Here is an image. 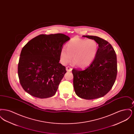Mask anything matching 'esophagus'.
I'll return each instance as SVG.
<instances>
[{
	"label": "esophagus",
	"instance_id": "34e87169",
	"mask_svg": "<svg viewBox=\"0 0 134 134\" xmlns=\"http://www.w3.org/2000/svg\"><path fill=\"white\" fill-rule=\"evenodd\" d=\"M66 71H68V72H70V71H71L72 70V69L71 67H69V66L66 67Z\"/></svg>",
	"mask_w": 134,
	"mask_h": 134
}]
</instances>
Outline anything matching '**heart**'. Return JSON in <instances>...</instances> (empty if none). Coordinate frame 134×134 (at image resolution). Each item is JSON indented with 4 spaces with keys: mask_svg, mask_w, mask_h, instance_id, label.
<instances>
[{
    "mask_svg": "<svg viewBox=\"0 0 134 134\" xmlns=\"http://www.w3.org/2000/svg\"><path fill=\"white\" fill-rule=\"evenodd\" d=\"M66 50L62 49L60 53V61L65 65L71 60L79 68L87 67L94 60L98 50V44L93 39L72 38L66 45Z\"/></svg>",
    "mask_w": 134,
    "mask_h": 134,
    "instance_id": "obj_1",
    "label": "heart"
}]
</instances>
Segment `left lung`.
Instances as JSON below:
<instances>
[{
    "mask_svg": "<svg viewBox=\"0 0 134 134\" xmlns=\"http://www.w3.org/2000/svg\"><path fill=\"white\" fill-rule=\"evenodd\" d=\"M94 40L98 50L93 61L83 69H73V86L78 97L93 99L107 94L116 78L117 60L115 50L108 41L98 37L83 36Z\"/></svg>",
    "mask_w": 134,
    "mask_h": 134,
    "instance_id": "left-lung-1",
    "label": "left lung"
}]
</instances>
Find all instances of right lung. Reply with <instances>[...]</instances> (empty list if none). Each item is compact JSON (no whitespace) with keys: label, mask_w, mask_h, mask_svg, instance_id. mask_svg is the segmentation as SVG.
<instances>
[{"label":"right lung","mask_w":134,"mask_h":134,"mask_svg":"<svg viewBox=\"0 0 134 134\" xmlns=\"http://www.w3.org/2000/svg\"><path fill=\"white\" fill-rule=\"evenodd\" d=\"M70 38L63 34L40 35L22 49L18 64L19 82L27 93L40 98L55 94L66 73L59 63L63 45Z\"/></svg>","instance_id":"1"}]
</instances>
